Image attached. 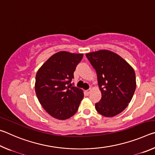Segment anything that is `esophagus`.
I'll return each instance as SVG.
<instances>
[{
  "label": "esophagus",
  "mask_w": 155,
  "mask_h": 155,
  "mask_svg": "<svg viewBox=\"0 0 155 155\" xmlns=\"http://www.w3.org/2000/svg\"><path fill=\"white\" fill-rule=\"evenodd\" d=\"M91 90H92V89H91V88H90V89H89V90H86V92H87V94H90V92L91 91Z\"/></svg>",
  "instance_id": "34e87169"
}]
</instances>
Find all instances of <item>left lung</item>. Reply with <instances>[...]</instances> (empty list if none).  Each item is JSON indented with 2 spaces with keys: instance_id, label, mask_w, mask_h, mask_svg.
<instances>
[{
  "instance_id": "left-lung-1",
  "label": "left lung",
  "mask_w": 155,
  "mask_h": 155,
  "mask_svg": "<svg viewBox=\"0 0 155 155\" xmlns=\"http://www.w3.org/2000/svg\"><path fill=\"white\" fill-rule=\"evenodd\" d=\"M96 70L102 98L96 111L103 116L114 117L127 108L136 88L135 73L127 61L109 50L86 54Z\"/></svg>"
}]
</instances>
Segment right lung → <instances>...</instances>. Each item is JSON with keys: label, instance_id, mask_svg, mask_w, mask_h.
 <instances>
[{"label": "right lung", "instance_id": "right-lung-1", "mask_svg": "<svg viewBox=\"0 0 155 155\" xmlns=\"http://www.w3.org/2000/svg\"><path fill=\"white\" fill-rule=\"evenodd\" d=\"M83 57L82 53L59 51L37 72V97L44 110L54 118L64 120L73 116L83 98V91L70 83Z\"/></svg>", "mask_w": 155, "mask_h": 155}]
</instances>
